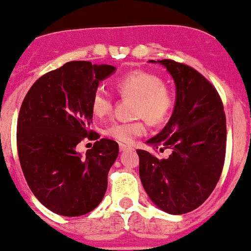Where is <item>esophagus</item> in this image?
Listing matches in <instances>:
<instances>
[{
	"label": "esophagus",
	"mask_w": 251,
	"mask_h": 251,
	"mask_svg": "<svg viewBox=\"0 0 251 251\" xmlns=\"http://www.w3.org/2000/svg\"><path fill=\"white\" fill-rule=\"evenodd\" d=\"M120 150H121V151H126V150H131V147L129 146V145L120 144Z\"/></svg>",
	"instance_id": "esophagus-1"
}]
</instances>
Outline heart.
<instances>
[{"mask_svg":"<svg viewBox=\"0 0 251 251\" xmlns=\"http://www.w3.org/2000/svg\"><path fill=\"white\" fill-rule=\"evenodd\" d=\"M115 87L123 97L136 100L134 115L145 117L150 123L159 126L170 117L174 107V97L162 81L151 72L134 70L118 77ZM113 100L110 93L102 87L97 88L90 98V108L95 117H104L112 110ZM146 123L144 120L133 122H113L105 126L104 133L120 143H133L134 139L144 135Z\"/></svg>","mask_w":251,"mask_h":251,"instance_id":"obj_1","label":"heart"}]
</instances>
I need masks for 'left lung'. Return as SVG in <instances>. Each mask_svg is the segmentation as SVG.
I'll use <instances>...</instances> for the list:
<instances>
[{
	"label": "left lung",
	"mask_w": 251,
	"mask_h": 251,
	"mask_svg": "<svg viewBox=\"0 0 251 251\" xmlns=\"http://www.w3.org/2000/svg\"><path fill=\"white\" fill-rule=\"evenodd\" d=\"M158 63L174 78L176 102L163 130L147 144L173 151L167 159H159L136 150L139 174L152 202L180 215L202 205L220 179L226 154V116L218 90L197 70L170 59Z\"/></svg>",
	"instance_id": "8db88e82"
}]
</instances>
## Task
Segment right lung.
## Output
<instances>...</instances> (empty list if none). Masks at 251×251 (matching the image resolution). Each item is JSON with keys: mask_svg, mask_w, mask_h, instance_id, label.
Here are the masks:
<instances>
[{"mask_svg": "<svg viewBox=\"0 0 251 251\" xmlns=\"http://www.w3.org/2000/svg\"><path fill=\"white\" fill-rule=\"evenodd\" d=\"M115 70L70 61L41 76L20 107L17 146L23 173L35 197L59 215H84L106 192L118 144L102 138L84 157L76 146L86 138L99 139L88 128L93 117L90 98Z\"/></svg>", "mask_w": 251, "mask_h": 251, "instance_id": "obj_1", "label": "right lung"}]
</instances>
